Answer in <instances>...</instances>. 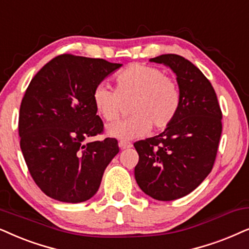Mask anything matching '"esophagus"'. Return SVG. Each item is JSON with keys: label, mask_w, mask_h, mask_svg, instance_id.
I'll return each mask as SVG.
<instances>
[{"label": "esophagus", "mask_w": 249, "mask_h": 249, "mask_svg": "<svg viewBox=\"0 0 249 249\" xmlns=\"http://www.w3.org/2000/svg\"><path fill=\"white\" fill-rule=\"evenodd\" d=\"M119 146H120L122 150H124V148L131 147L132 144L130 143V142H128V141H120V142H119Z\"/></svg>", "instance_id": "esophagus-1"}]
</instances>
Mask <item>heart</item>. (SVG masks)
I'll return each instance as SVG.
<instances>
[{"instance_id": "1", "label": "heart", "mask_w": 249, "mask_h": 249, "mask_svg": "<svg viewBox=\"0 0 249 249\" xmlns=\"http://www.w3.org/2000/svg\"><path fill=\"white\" fill-rule=\"evenodd\" d=\"M92 99L98 114L107 122L119 120L122 104L129 105L130 118L109 124L113 137H140L151 127L162 130L175 120L180 107V91L172 77L162 71L143 64H131L115 76V90L101 83L93 90Z\"/></svg>"}]
</instances>
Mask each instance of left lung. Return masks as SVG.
<instances>
[{"instance_id":"1","label":"left lung","mask_w":249,"mask_h":249,"mask_svg":"<svg viewBox=\"0 0 249 249\" xmlns=\"http://www.w3.org/2000/svg\"><path fill=\"white\" fill-rule=\"evenodd\" d=\"M150 60L173 70L182 101L164 131L134 144L140 156L135 178L147 196L170 201L192 192L212 172L222 134V111L212 83L191 61L174 53Z\"/></svg>"}]
</instances>
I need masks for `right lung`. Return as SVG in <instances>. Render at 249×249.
<instances>
[{
  "mask_svg": "<svg viewBox=\"0 0 249 249\" xmlns=\"http://www.w3.org/2000/svg\"><path fill=\"white\" fill-rule=\"evenodd\" d=\"M120 66L64 53L42 67L26 89L19 111L20 148L32 178L50 198L71 203L90 199L119 153L115 138L83 142L104 131L92 93Z\"/></svg>",
  "mask_w": 249,
  "mask_h": 249,
  "instance_id": "right-lung-1",
  "label": "right lung"
}]
</instances>
